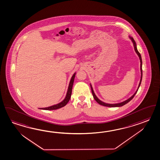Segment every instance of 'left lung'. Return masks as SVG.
I'll return each instance as SVG.
<instances>
[{"label": "left lung", "instance_id": "left-lung-1", "mask_svg": "<svg viewBox=\"0 0 160 160\" xmlns=\"http://www.w3.org/2000/svg\"><path fill=\"white\" fill-rule=\"evenodd\" d=\"M129 38L131 39L132 41V42H133V46H134V48H135V52H136V53L138 54V56L139 57V58H140V70H141V79H140V83H139V85H138V90H136V91L135 92V94H133L132 96L131 97L129 98V99H128L127 100H125V101H124V102H122V103H116V104H108V103H104V102H103L102 101H101V100H99L98 98L95 95V94L94 93V90H93V89H92V86H91V85H90V86H91V91H92V95H93V97H94V99L97 101V102L98 103L100 104V105H102V106H103L106 107H122V106H124V105H125V104L128 103L129 101H131V100L133 98V97H135V95L136 94V92H138V88L140 87V84H141V81H142V59H141V54L140 53L138 52V49H137V47H136V42H135V40H134V39L133 38H131V37H130L129 36Z\"/></svg>", "mask_w": 160, "mask_h": 160}]
</instances>
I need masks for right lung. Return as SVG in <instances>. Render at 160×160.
<instances>
[{"label": "right lung", "instance_id": "1", "mask_svg": "<svg viewBox=\"0 0 160 160\" xmlns=\"http://www.w3.org/2000/svg\"><path fill=\"white\" fill-rule=\"evenodd\" d=\"M75 72L73 74V75L71 78V80L69 83V87H68V90L66 93V97L62 100L61 102H60V103L57 104L56 105H53L52 106L48 107H45V108H41L40 109L44 110H57L60 108L61 107L66 106V104L68 103L70 98L72 95V88L74 81V78H75Z\"/></svg>", "mask_w": 160, "mask_h": 160}]
</instances>
